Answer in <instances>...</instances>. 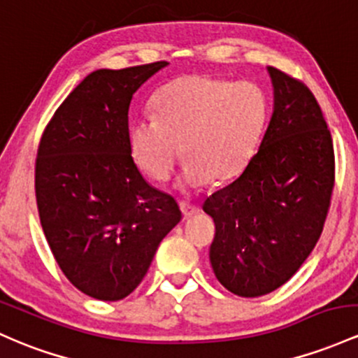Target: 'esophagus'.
Masks as SVG:
<instances>
[{
  "mask_svg": "<svg viewBox=\"0 0 358 358\" xmlns=\"http://www.w3.org/2000/svg\"><path fill=\"white\" fill-rule=\"evenodd\" d=\"M180 209H182V214L185 219L194 217L195 214H199V207L190 206V203H185V202H180Z\"/></svg>",
  "mask_w": 358,
  "mask_h": 358,
  "instance_id": "esophagus-1",
  "label": "esophagus"
}]
</instances>
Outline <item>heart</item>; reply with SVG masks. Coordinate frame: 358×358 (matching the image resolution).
Returning <instances> with one entry per match:
<instances>
[{"label":"heart","mask_w":358,"mask_h":358,"mask_svg":"<svg viewBox=\"0 0 358 358\" xmlns=\"http://www.w3.org/2000/svg\"><path fill=\"white\" fill-rule=\"evenodd\" d=\"M152 108L155 119L141 117L129 129L132 156L149 178L166 182L183 146L185 188L236 178L253 158L268 117L260 86L209 74H185L161 86Z\"/></svg>","instance_id":"1"}]
</instances>
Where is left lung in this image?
Here are the masks:
<instances>
[{"label": "left lung", "instance_id": "left-lung-1", "mask_svg": "<svg viewBox=\"0 0 358 358\" xmlns=\"http://www.w3.org/2000/svg\"><path fill=\"white\" fill-rule=\"evenodd\" d=\"M273 112L260 148L241 175L212 194L209 258L215 277L239 297L284 285L323 231L333 182L331 134L308 86L268 66Z\"/></svg>", "mask_w": 358, "mask_h": 358}]
</instances>
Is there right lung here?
<instances>
[{"label":"right lung","mask_w":358,"mask_h":358,"mask_svg":"<svg viewBox=\"0 0 358 358\" xmlns=\"http://www.w3.org/2000/svg\"><path fill=\"white\" fill-rule=\"evenodd\" d=\"M166 66L93 71L41 139L35 195L42 229L62 273L93 299L127 297L182 219L175 199L137 170L129 144L132 96Z\"/></svg>","instance_id":"right-lung-1"}]
</instances>
